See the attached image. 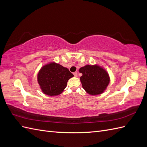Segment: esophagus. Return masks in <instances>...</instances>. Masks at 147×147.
<instances>
[{"instance_id":"obj_1","label":"esophagus","mask_w":147,"mask_h":147,"mask_svg":"<svg viewBox=\"0 0 147 147\" xmlns=\"http://www.w3.org/2000/svg\"><path fill=\"white\" fill-rule=\"evenodd\" d=\"M74 75L75 77H77L78 76V73L77 72H75L74 73Z\"/></svg>"}]
</instances>
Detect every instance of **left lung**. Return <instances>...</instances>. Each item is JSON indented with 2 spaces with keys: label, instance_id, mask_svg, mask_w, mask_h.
<instances>
[{
  "label": "left lung",
  "instance_id": "obj_1",
  "mask_svg": "<svg viewBox=\"0 0 147 147\" xmlns=\"http://www.w3.org/2000/svg\"><path fill=\"white\" fill-rule=\"evenodd\" d=\"M83 75L80 81L84 90L91 95L102 94L110 82L108 73L97 65H86L79 69Z\"/></svg>",
  "mask_w": 147,
  "mask_h": 147
}]
</instances>
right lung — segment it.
<instances>
[{"label":"right lung","mask_w":147,"mask_h":147,"mask_svg":"<svg viewBox=\"0 0 147 147\" xmlns=\"http://www.w3.org/2000/svg\"><path fill=\"white\" fill-rule=\"evenodd\" d=\"M74 77L67 68L55 63L43 66L37 75V80L44 94L54 96L60 94Z\"/></svg>","instance_id":"obj_1"}]
</instances>
